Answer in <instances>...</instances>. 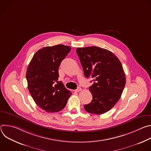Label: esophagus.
Instances as JSON below:
<instances>
[{
	"mask_svg": "<svg viewBox=\"0 0 151 151\" xmlns=\"http://www.w3.org/2000/svg\"><path fill=\"white\" fill-rule=\"evenodd\" d=\"M82 90V89H81V88H80V87H78L76 90H75L76 92H79V91H81Z\"/></svg>",
	"mask_w": 151,
	"mask_h": 151,
	"instance_id": "1",
	"label": "esophagus"
}]
</instances>
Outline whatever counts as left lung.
<instances>
[{"label":"left lung","mask_w":151,"mask_h":151,"mask_svg":"<svg viewBox=\"0 0 151 151\" xmlns=\"http://www.w3.org/2000/svg\"><path fill=\"white\" fill-rule=\"evenodd\" d=\"M76 53L85 76L94 81L90 87L93 100L84 105L85 110L96 115L107 112L118 101L125 87L126 78L121 61L111 51L95 46L78 48Z\"/></svg>","instance_id":"left-lung-1"}]
</instances>
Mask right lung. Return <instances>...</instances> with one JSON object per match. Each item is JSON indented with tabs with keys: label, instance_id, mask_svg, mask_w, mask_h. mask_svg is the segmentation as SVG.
I'll list each match as a JSON object with an SVG mask.
<instances>
[{
	"label": "right lung",
	"instance_id": "add662e5",
	"mask_svg": "<svg viewBox=\"0 0 151 151\" xmlns=\"http://www.w3.org/2000/svg\"><path fill=\"white\" fill-rule=\"evenodd\" d=\"M71 48L64 45L39 50L27 67L29 91L36 104L47 112H57L66 106L72 93L58 81V68Z\"/></svg>",
	"mask_w": 151,
	"mask_h": 151
}]
</instances>
